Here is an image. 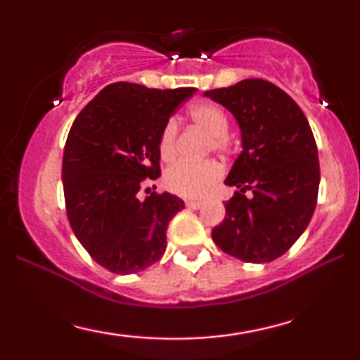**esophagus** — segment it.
I'll return each mask as SVG.
<instances>
[{
    "label": "esophagus",
    "mask_w": 360,
    "mask_h": 360,
    "mask_svg": "<svg viewBox=\"0 0 360 360\" xmlns=\"http://www.w3.org/2000/svg\"><path fill=\"white\" fill-rule=\"evenodd\" d=\"M186 206H188V208H191V210H198V208H201V206H203V201L189 200V201H186Z\"/></svg>",
    "instance_id": "1"
}]
</instances>
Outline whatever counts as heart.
<instances>
[{
  "mask_svg": "<svg viewBox=\"0 0 360 360\" xmlns=\"http://www.w3.org/2000/svg\"><path fill=\"white\" fill-rule=\"evenodd\" d=\"M189 118L196 127L210 135L208 148L214 152H229L232 148V139L229 131V115L217 103L203 101L189 110ZM157 150L164 160L174 159L177 154V123L169 120L162 127L157 140ZM221 166L214 160L203 162H177L166 172V186L172 193L184 198H201L213 189L220 181Z\"/></svg>",
  "mask_w": 360,
  "mask_h": 360,
  "instance_id": "obj_1",
  "label": "heart"
}]
</instances>
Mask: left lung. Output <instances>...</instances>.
Here are the masks:
<instances>
[{"instance_id": "8db88e82", "label": "left lung", "mask_w": 360, "mask_h": 360, "mask_svg": "<svg viewBox=\"0 0 360 360\" xmlns=\"http://www.w3.org/2000/svg\"><path fill=\"white\" fill-rule=\"evenodd\" d=\"M205 96L232 111L243 146L225 179L238 189L212 237L243 262H271L291 249L315 212L320 162L313 131L296 101L269 81L243 79Z\"/></svg>"}]
</instances>
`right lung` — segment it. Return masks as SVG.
Here are the masks:
<instances>
[{"label":"right lung","mask_w":360,"mask_h":360,"mask_svg":"<svg viewBox=\"0 0 360 360\" xmlns=\"http://www.w3.org/2000/svg\"><path fill=\"white\" fill-rule=\"evenodd\" d=\"M196 91L115 82L74 120L62 157L65 213L81 245L110 272L143 271L166 252L183 200L154 191L140 201L139 191L160 176V130Z\"/></svg>","instance_id":"right-lung-1"}]
</instances>
